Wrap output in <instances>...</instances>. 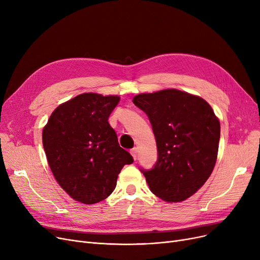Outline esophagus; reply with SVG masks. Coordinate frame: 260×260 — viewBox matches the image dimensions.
<instances>
[{"label": "esophagus", "mask_w": 260, "mask_h": 260, "mask_svg": "<svg viewBox=\"0 0 260 260\" xmlns=\"http://www.w3.org/2000/svg\"><path fill=\"white\" fill-rule=\"evenodd\" d=\"M131 154L134 158V160L137 159V154H138V147H134L133 149H131Z\"/></svg>", "instance_id": "34e87169"}]
</instances>
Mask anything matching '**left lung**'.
I'll use <instances>...</instances> for the list:
<instances>
[{"label": "left lung", "mask_w": 260, "mask_h": 260, "mask_svg": "<svg viewBox=\"0 0 260 260\" xmlns=\"http://www.w3.org/2000/svg\"><path fill=\"white\" fill-rule=\"evenodd\" d=\"M133 102L147 115L157 143L156 166L142 171L149 189L168 202L187 199L214 170L219 119L199 95L175 88L140 93Z\"/></svg>", "instance_id": "8db88e82"}]
</instances>
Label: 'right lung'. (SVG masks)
<instances>
[{
    "mask_svg": "<svg viewBox=\"0 0 260 260\" xmlns=\"http://www.w3.org/2000/svg\"><path fill=\"white\" fill-rule=\"evenodd\" d=\"M119 101L113 94H78L54 109L43 128V146L54 179L76 201L93 204L107 198L122 168L134 161L108 123Z\"/></svg>",
    "mask_w": 260,
    "mask_h": 260,
    "instance_id": "add662e5",
    "label": "right lung"
}]
</instances>
